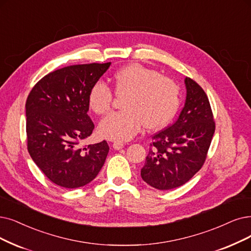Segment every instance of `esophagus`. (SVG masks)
Masks as SVG:
<instances>
[{
    "mask_svg": "<svg viewBox=\"0 0 251 251\" xmlns=\"http://www.w3.org/2000/svg\"><path fill=\"white\" fill-rule=\"evenodd\" d=\"M112 146H113V148H114V149H116V150H119V149L124 148L125 144H124L123 142H120V141H115V142L112 144Z\"/></svg>",
    "mask_w": 251,
    "mask_h": 251,
    "instance_id": "34e87169",
    "label": "esophagus"
}]
</instances>
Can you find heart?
<instances>
[{"instance_id":"1","label":"heart","mask_w":251,"mask_h":251,"mask_svg":"<svg viewBox=\"0 0 251 251\" xmlns=\"http://www.w3.org/2000/svg\"><path fill=\"white\" fill-rule=\"evenodd\" d=\"M113 92L124 98V111L109 114L99 124L101 137L127 141L135 137L143 124L147 129H158L168 125L180 105L179 85L172 78L138 64L126 66L113 75ZM113 94L102 81L95 82L87 95L88 107L97 115L111 109Z\"/></svg>"}]
</instances>
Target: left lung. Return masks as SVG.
<instances>
[{
  "instance_id": "obj_1",
  "label": "left lung",
  "mask_w": 251,
  "mask_h": 251,
  "mask_svg": "<svg viewBox=\"0 0 251 251\" xmlns=\"http://www.w3.org/2000/svg\"><path fill=\"white\" fill-rule=\"evenodd\" d=\"M186 100L176 122L152 136L141 169L146 183L159 190L185 184L205 163L215 122L204 89L185 78Z\"/></svg>"
}]
</instances>
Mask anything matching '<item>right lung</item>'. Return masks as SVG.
Segmentation results:
<instances>
[{"label":"right lung","mask_w":251,"mask_h":251,"mask_svg":"<svg viewBox=\"0 0 251 251\" xmlns=\"http://www.w3.org/2000/svg\"><path fill=\"white\" fill-rule=\"evenodd\" d=\"M111 63L73 65L47 74L25 103L28 153L44 175L65 188L86 185L102 169L109 146L83 145L95 125L87 115V95Z\"/></svg>","instance_id":"obj_1"}]
</instances>
